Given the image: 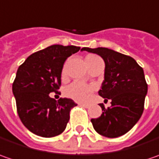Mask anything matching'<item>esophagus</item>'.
Masks as SVG:
<instances>
[{
    "mask_svg": "<svg viewBox=\"0 0 159 159\" xmlns=\"http://www.w3.org/2000/svg\"><path fill=\"white\" fill-rule=\"evenodd\" d=\"M79 105H80V106H82V107H85V108H89V104H87V103H82V102H80L79 103Z\"/></svg>",
    "mask_w": 159,
    "mask_h": 159,
    "instance_id": "obj_1",
    "label": "esophagus"
}]
</instances>
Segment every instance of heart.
Masks as SVG:
<instances>
[{
    "label": "heart",
    "instance_id": "obj_1",
    "mask_svg": "<svg viewBox=\"0 0 159 159\" xmlns=\"http://www.w3.org/2000/svg\"><path fill=\"white\" fill-rule=\"evenodd\" d=\"M96 58L99 57L95 55H88L86 57V60ZM93 87L90 85H86L80 81H75L65 89L64 94L67 97L71 98L77 102H86L89 98L91 93L93 92Z\"/></svg>",
    "mask_w": 159,
    "mask_h": 159
}]
</instances>
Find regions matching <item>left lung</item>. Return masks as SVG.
Listing matches in <instances>:
<instances>
[{"label": "left lung", "mask_w": 159, "mask_h": 159, "mask_svg": "<svg viewBox=\"0 0 159 159\" xmlns=\"http://www.w3.org/2000/svg\"><path fill=\"white\" fill-rule=\"evenodd\" d=\"M81 50L97 54L103 59L104 80L98 94L111 101V106L107 109L100 104L102 113L91 119L93 126L105 137L121 136L132 129L143 112L148 91L143 69L131 57L107 48H83Z\"/></svg>", "instance_id": "1"}]
</instances>
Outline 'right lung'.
<instances>
[{
  "instance_id": "1",
  "label": "right lung",
  "mask_w": 159,
  "mask_h": 159,
  "mask_svg": "<svg viewBox=\"0 0 159 159\" xmlns=\"http://www.w3.org/2000/svg\"><path fill=\"white\" fill-rule=\"evenodd\" d=\"M80 49L52 45L32 54L18 67L12 84L16 111L22 123L34 134L49 138L64 131L70 110L77 104L68 98L57 101L49 94L58 93L64 62Z\"/></svg>"
}]
</instances>
